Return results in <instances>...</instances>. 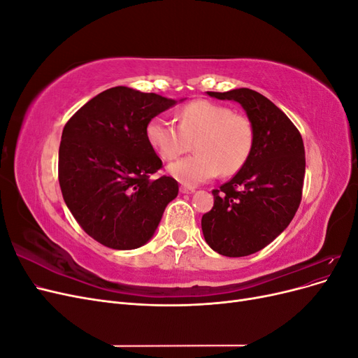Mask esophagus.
I'll list each match as a JSON object with an SVG mask.
<instances>
[{"instance_id":"34e87169","label":"esophagus","mask_w":358,"mask_h":358,"mask_svg":"<svg viewBox=\"0 0 358 358\" xmlns=\"http://www.w3.org/2000/svg\"><path fill=\"white\" fill-rule=\"evenodd\" d=\"M194 191H196V188H194V187H187V185H182L180 187V192L182 194H191Z\"/></svg>"}]
</instances>
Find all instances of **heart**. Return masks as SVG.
<instances>
[{"label": "heart", "mask_w": 358, "mask_h": 358, "mask_svg": "<svg viewBox=\"0 0 358 358\" xmlns=\"http://www.w3.org/2000/svg\"><path fill=\"white\" fill-rule=\"evenodd\" d=\"M178 124L164 117L150 119L146 138L155 152L173 161L196 148V155L173 162L170 175L187 185L230 176L248 161L254 146V127L243 113L208 100H196L178 112Z\"/></svg>", "instance_id": "1"}]
</instances>
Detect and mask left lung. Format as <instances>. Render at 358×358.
<instances>
[{
	"label": "left lung",
	"instance_id": "obj_1",
	"mask_svg": "<svg viewBox=\"0 0 358 358\" xmlns=\"http://www.w3.org/2000/svg\"><path fill=\"white\" fill-rule=\"evenodd\" d=\"M208 94L242 104L254 127V146L243 167L212 191L213 208L201 218L203 236L221 255H251L294 218L305 179V146L289 117L259 92L241 88Z\"/></svg>",
	"mask_w": 358,
	"mask_h": 358
}]
</instances>
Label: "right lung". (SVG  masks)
<instances>
[{"label": "right lung", "instance_id": "add662e5", "mask_svg": "<svg viewBox=\"0 0 358 358\" xmlns=\"http://www.w3.org/2000/svg\"><path fill=\"white\" fill-rule=\"evenodd\" d=\"M176 104L115 86L94 96L62 129L58 179L74 220L94 241L134 249L154 236L178 180L150 176L162 161L146 138L150 119Z\"/></svg>", "mask_w": 358, "mask_h": 358}]
</instances>
